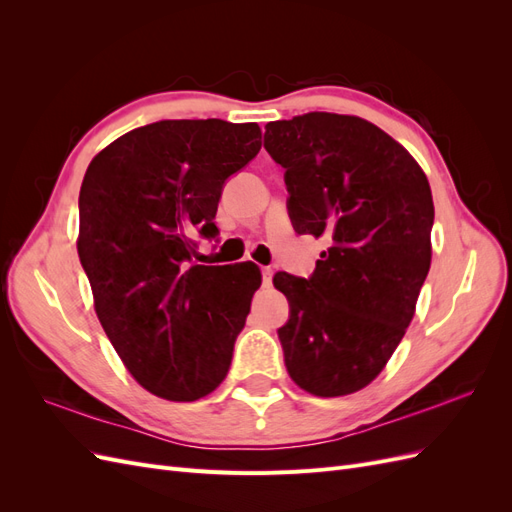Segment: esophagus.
Here are the masks:
<instances>
[{
  "label": "esophagus",
  "mask_w": 512,
  "mask_h": 512,
  "mask_svg": "<svg viewBox=\"0 0 512 512\" xmlns=\"http://www.w3.org/2000/svg\"><path fill=\"white\" fill-rule=\"evenodd\" d=\"M271 282H273V269L271 267H262V284L271 286Z\"/></svg>",
  "instance_id": "esophagus-1"
}]
</instances>
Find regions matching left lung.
<instances>
[{"mask_svg": "<svg viewBox=\"0 0 512 512\" xmlns=\"http://www.w3.org/2000/svg\"><path fill=\"white\" fill-rule=\"evenodd\" d=\"M265 147L286 168L294 226L329 243L309 280L273 277L290 301L277 331L286 369L316 397L356 393L389 363L429 273L427 175L404 145L354 115L271 121Z\"/></svg>", "mask_w": 512, "mask_h": 512, "instance_id": "1", "label": "left lung"}]
</instances>
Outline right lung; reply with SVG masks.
Wrapping results in <instances>:
<instances>
[{"instance_id":"obj_1","label":"right lung","mask_w":512,"mask_h":512,"mask_svg":"<svg viewBox=\"0 0 512 512\" xmlns=\"http://www.w3.org/2000/svg\"><path fill=\"white\" fill-rule=\"evenodd\" d=\"M260 136L258 123L168 119L119 136L87 166L76 250L104 333L151 395L196 401L228 374L262 275L254 262L190 265V237H215L222 185Z\"/></svg>"}]
</instances>
